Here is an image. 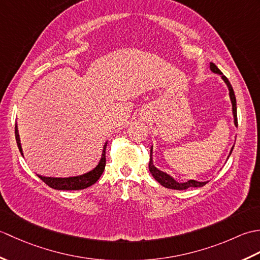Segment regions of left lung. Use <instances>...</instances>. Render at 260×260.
Here are the masks:
<instances>
[{
	"label": "left lung",
	"mask_w": 260,
	"mask_h": 260,
	"mask_svg": "<svg viewBox=\"0 0 260 260\" xmlns=\"http://www.w3.org/2000/svg\"><path fill=\"white\" fill-rule=\"evenodd\" d=\"M210 69H211L214 74H219L221 75V78L224 80L225 84H227L228 88H229V95H230V99H231V103H233V113H234V118H235V125L238 126V119H237V104H236V96H235V92L233 87H231L230 82L228 80L227 77H225L221 71L218 69L217 66L214 63L210 62ZM234 147L231 148L230 154L233 152ZM229 154V156H230ZM148 169H150V172L152 173L153 178L155 179L159 184H162L163 186L168 187V189H173V190H185L187 187H198V186H203L206 185L208 182H198L196 180H190L187 182H184V183H179V182H176L172 176H170L169 174L162 172V171H159L158 169H156L155 167L153 165V161H152V148H151V158H150V163H148Z\"/></svg>",
	"instance_id": "8db88e82"
}]
</instances>
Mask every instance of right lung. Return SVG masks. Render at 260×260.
Here are the masks:
<instances>
[{
    "instance_id": "1",
    "label": "right lung",
    "mask_w": 260,
    "mask_h": 260,
    "mask_svg": "<svg viewBox=\"0 0 260 260\" xmlns=\"http://www.w3.org/2000/svg\"><path fill=\"white\" fill-rule=\"evenodd\" d=\"M15 140H16V144H18L19 150L21 152L22 155V147H21V143H20V137L18 133V126L15 124ZM106 146L107 143L104 145V150L103 154L101 157V161H99L97 167L93 169L90 172H88L86 174H82L79 176H73V178H46V176H41L38 175L47 185H49L52 189L56 190H81V189H86V187L92 185L93 183H96L98 179L101 178V175L103 174L104 170H105V165H106Z\"/></svg>"
}]
</instances>
